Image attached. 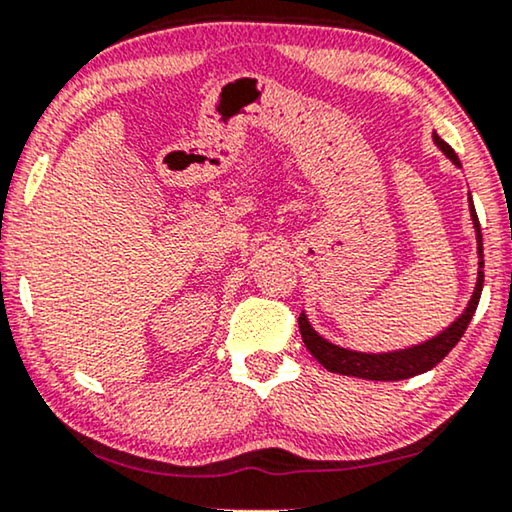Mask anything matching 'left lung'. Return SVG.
Masks as SVG:
<instances>
[{"instance_id":"1","label":"left lung","mask_w":512,"mask_h":512,"mask_svg":"<svg viewBox=\"0 0 512 512\" xmlns=\"http://www.w3.org/2000/svg\"><path fill=\"white\" fill-rule=\"evenodd\" d=\"M433 142L440 146V151L445 153L447 158L452 160L454 165H459L457 153L450 144H445L436 132H433ZM471 195V193H468ZM471 216H473V228H475V237H478V282H475V291L471 300H468V307L464 314L454 321L452 326H447L443 333H438L436 338L422 342V345L408 347V349H398V352H387V354H366V352H352V349L338 347L333 342H328L321 338V335L314 331L307 321L305 314L298 317V326H300V335H303L305 347L310 349V354L317 359L321 366H324L328 373H338V375H349V377H363V380H377V382H396V380H408V377L422 375L426 370L436 368L440 361L445 359L447 354L452 352V347L461 340V335L466 333L468 324H471L475 307L480 303V293H482V282H485V261H482V233H480V221L478 214H475L473 200H471Z\"/></svg>"}]
</instances>
